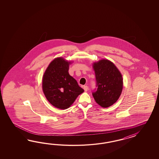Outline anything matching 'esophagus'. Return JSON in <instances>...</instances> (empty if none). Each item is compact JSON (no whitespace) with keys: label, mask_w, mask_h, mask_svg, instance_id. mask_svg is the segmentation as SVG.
Instances as JSON below:
<instances>
[{"label":"esophagus","mask_w":159,"mask_h":159,"mask_svg":"<svg viewBox=\"0 0 159 159\" xmlns=\"http://www.w3.org/2000/svg\"><path fill=\"white\" fill-rule=\"evenodd\" d=\"M83 89H84V90L85 92H87V90H88V86H84Z\"/></svg>","instance_id":"obj_1"}]
</instances>
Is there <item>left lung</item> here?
Wrapping results in <instances>:
<instances>
[{
  "mask_svg": "<svg viewBox=\"0 0 159 159\" xmlns=\"http://www.w3.org/2000/svg\"><path fill=\"white\" fill-rule=\"evenodd\" d=\"M95 72L96 87L93 93L95 101L107 108L113 105L121 94L123 87L122 76L116 65L109 60L102 59L93 65Z\"/></svg>",
  "mask_w": 159,
  "mask_h": 159,
  "instance_id": "left-lung-1",
  "label": "left lung"
}]
</instances>
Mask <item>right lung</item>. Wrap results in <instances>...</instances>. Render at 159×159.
<instances>
[{
	"label": "right lung",
	"instance_id": "obj_1",
	"mask_svg": "<svg viewBox=\"0 0 159 159\" xmlns=\"http://www.w3.org/2000/svg\"><path fill=\"white\" fill-rule=\"evenodd\" d=\"M70 63L61 57L55 58L49 63L43 77V90L47 100L61 110L68 108L84 92L69 74Z\"/></svg>",
	"mask_w": 159,
	"mask_h": 159
}]
</instances>
